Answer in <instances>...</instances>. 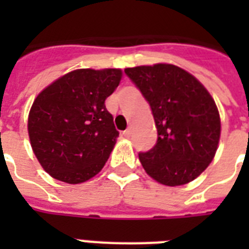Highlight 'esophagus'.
<instances>
[{
	"mask_svg": "<svg viewBox=\"0 0 249 249\" xmlns=\"http://www.w3.org/2000/svg\"><path fill=\"white\" fill-rule=\"evenodd\" d=\"M130 134H132L130 129H126V130H124V132H123V136L126 137V138H129V137H130Z\"/></svg>",
	"mask_w": 249,
	"mask_h": 249,
	"instance_id": "esophagus-1",
	"label": "esophagus"
}]
</instances>
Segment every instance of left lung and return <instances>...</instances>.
Wrapping results in <instances>:
<instances>
[{"label": "left lung", "mask_w": 249, "mask_h": 249, "mask_svg": "<svg viewBox=\"0 0 249 249\" xmlns=\"http://www.w3.org/2000/svg\"><path fill=\"white\" fill-rule=\"evenodd\" d=\"M124 72L148 102L158 129L155 146L138 154L146 173L166 186L194 181L211 164L220 141V113L208 90L173 64Z\"/></svg>", "instance_id": "8db88e82"}]
</instances>
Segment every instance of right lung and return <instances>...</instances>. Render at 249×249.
Listing matches in <instances>:
<instances>
[{
  "label": "right lung",
  "instance_id": "1",
  "mask_svg": "<svg viewBox=\"0 0 249 249\" xmlns=\"http://www.w3.org/2000/svg\"><path fill=\"white\" fill-rule=\"evenodd\" d=\"M121 76L116 68L76 70L37 95L28 116L29 140L53 178L75 185L105 166L119 137L105 102Z\"/></svg>",
  "mask_w": 249,
  "mask_h": 249
}]
</instances>
